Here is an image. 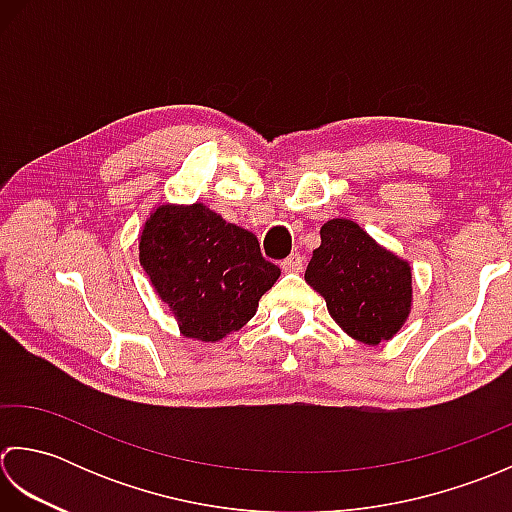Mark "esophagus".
Here are the masks:
<instances>
[{
    "label": "esophagus",
    "instance_id": "34e87169",
    "mask_svg": "<svg viewBox=\"0 0 512 512\" xmlns=\"http://www.w3.org/2000/svg\"><path fill=\"white\" fill-rule=\"evenodd\" d=\"M280 267H283V271H302V267H305V258H302L300 254H291L289 258H285L283 263H280Z\"/></svg>",
    "mask_w": 512,
    "mask_h": 512
}]
</instances>
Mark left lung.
I'll list each match as a JSON object with an SVG mask.
<instances>
[{"label": "left lung", "mask_w": 512, "mask_h": 512, "mask_svg": "<svg viewBox=\"0 0 512 512\" xmlns=\"http://www.w3.org/2000/svg\"><path fill=\"white\" fill-rule=\"evenodd\" d=\"M305 280L325 298L336 325L369 347L391 340L413 307L409 260L382 247L349 218H331L320 227V247Z\"/></svg>", "instance_id": "left-lung-1"}]
</instances>
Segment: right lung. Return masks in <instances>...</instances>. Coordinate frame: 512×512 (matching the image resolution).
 Masks as SVG:
<instances>
[{
	"instance_id": "1",
	"label": "right lung",
	"mask_w": 512,
	"mask_h": 512,
	"mask_svg": "<svg viewBox=\"0 0 512 512\" xmlns=\"http://www.w3.org/2000/svg\"><path fill=\"white\" fill-rule=\"evenodd\" d=\"M139 263L185 338L218 342L254 318L280 269L258 238L203 203H163L139 234Z\"/></svg>"
}]
</instances>
